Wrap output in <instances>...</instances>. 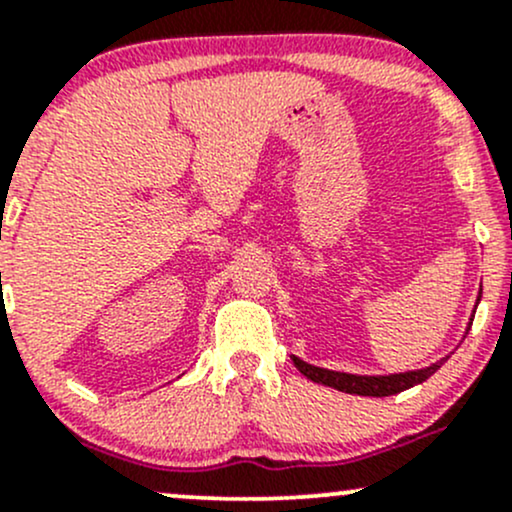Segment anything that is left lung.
Wrapping results in <instances>:
<instances>
[{
  "mask_svg": "<svg viewBox=\"0 0 512 512\" xmlns=\"http://www.w3.org/2000/svg\"><path fill=\"white\" fill-rule=\"evenodd\" d=\"M481 300V295H478ZM449 359V356H447ZM447 359L437 361V364L427 366V368H417V371H405V373H390V376H354V373H342V371H327V368L312 366L307 361L293 356V364L298 366V371L302 376H307L310 381L322 383V386L337 388L342 393H351V395H371V398H386V395H395L403 393L417 383L427 381L439 366L444 364Z\"/></svg>",
  "mask_w": 512,
  "mask_h": 512,
  "instance_id": "8db88e82",
  "label": "left lung"
}]
</instances>
